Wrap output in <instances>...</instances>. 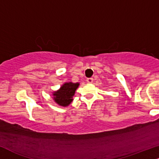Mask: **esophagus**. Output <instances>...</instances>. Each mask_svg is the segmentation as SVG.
<instances>
[{
    "mask_svg": "<svg viewBox=\"0 0 159 159\" xmlns=\"http://www.w3.org/2000/svg\"><path fill=\"white\" fill-rule=\"evenodd\" d=\"M93 79L92 77H90V78H87V82L89 83H93Z\"/></svg>",
    "mask_w": 159,
    "mask_h": 159,
    "instance_id": "obj_1",
    "label": "esophagus"
}]
</instances>
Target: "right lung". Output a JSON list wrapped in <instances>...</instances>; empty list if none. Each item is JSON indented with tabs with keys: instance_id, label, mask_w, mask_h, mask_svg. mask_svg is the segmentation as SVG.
<instances>
[{
	"instance_id": "obj_1",
	"label": "right lung",
	"mask_w": 159,
	"mask_h": 159,
	"mask_svg": "<svg viewBox=\"0 0 159 159\" xmlns=\"http://www.w3.org/2000/svg\"><path fill=\"white\" fill-rule=\"evenodd\" d=\"M79 85L80 84L78 83H65L59 91L54 92L53 94L54 101L61 106H68L73 100L72 97Z\"/></svg>"
}]
</instances>
